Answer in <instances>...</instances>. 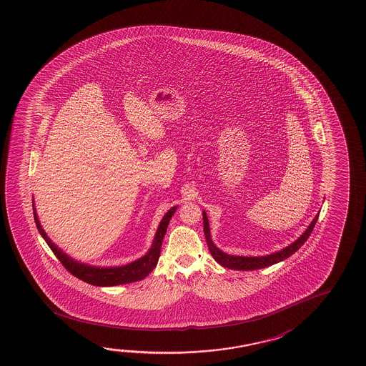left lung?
Segmentation results:
<instances>
[{"mask_svg": "<svg viewBox=\"0 0 366 366\" xmlns=\"http://www.w3.org/2000/svg\"><path fill=\"white\" fill-rule=\"evenodd\" d=\"M317 217H319V214H317L315 218L312 219V223L309 224V227L306 228L305 232L301 234L299 239L295 241V242H292L291 245H288L287 247L282 249L280 252H273V254H270V255H265V257H236V255H229V254H226V252L219 250V249L214 245V242L212 241V237H210L209 222H208L207 213L203 210L204 234H205L207 244H208V247H209L212 257L214 258L217 263L221 264L222 267L236 270L260 269V268H265V267H269V265H273V264L280 263L282 260L290 258L292 254L297 252L300 247L304 245L305 241L309 239V236L312 234V229L315 227Z\"/></svg>", "mask_w": 366, "mask_h": 366, "instance_id": "obj_1", "label": "left lung"}]
</instances>
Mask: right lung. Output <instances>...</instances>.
<instances>
[{"label": "right lung", "instance_id": "1", "mask_svg": "<svg viewBox=\"0 0 366 366\" xmlns=\"http://www.w3.org/2000/svg\"><path fill=\"white\" fill-rule=\"evenodd\" d=\"M176 209H177V207H174L164 214L162 221L158 226V229H157L152 247L143 258L138 259L132 263L122 265V267H108V268H103L102 267L101 268V267H93V265H88V264L79 263L54 245V242L49 240V236L44 232L41 223L38 221L36 207L33 203V213H34L36 228H38L39 234H42L43 239L47 242L49 249L54 252L56 258L60 260L62 265L71 273L72 276H75L79 280L86 282L89 285H93V286H99V287H111V286H119V285L140 281L156 268L158 259H159V254H161L163 237H164L166 231H167L169 219L174 216Z\"/></svg>", "mask_w": 366, "mask_h": 366}]
</instances>
